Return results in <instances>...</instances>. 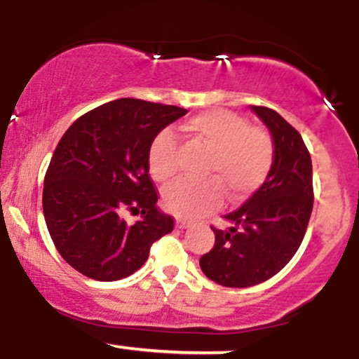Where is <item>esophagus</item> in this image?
<instances>
[{
    "mask_svg": "<svg viewBox=\"0 0 359 359\" xmlns=\"http://www.w3.org/2000/svg\"><path fill=\"white\" fill-rule=\"evenodd\" d=\"M189 224H191V222L185 221V219H177V221H175V226H177V228H179V229L189 228Z\"/></svg>",
    "mask_w": 359,
    "mask_h": 359,
    "instance_id": "obj_1",
    "label": "esophagus"
}]
</instances>
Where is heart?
Masks as SVG:
<instances>
[{
	"label": "heart",
	"instance_id": "heart-1",
	"mask_svg": "<svg viewBox=\"0 0 359 359\" xmlns=\"http://www.w3.org/2000/svg\"><path fill=\"white\" fill-rule=\"evenodd\" d=\"M184 137L208 148L204 180H177L163 191V205L179 217H199L222 203V187L231 201L258 191L270 175L275 160L273 138L265 128L248 125L229 109H208L185 119ZM177 137L156 133L148 147V168L156 182H168L177 174Z\"/></svg>",
	"mask_w": 359,
	"mask_h": 359
}]
</instances>
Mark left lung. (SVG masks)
Wrapping results in <instances>:
<instances>
[{
	"label": "left lung",
	"instance_id": "1",
	"mask_svg": "<svg viewBox=\"0 0 359 359\" xmlns=\"http://www.w3.org/2000/svg\"><path fill=\"white\" fill-rule=\"evenodd\" d=\"M251 109L269 126L275 160L262 187L224 216L231 228L211 226L216 241L199 265L222 287L245 288L277 275L297 253L314 205L312 160L300 133L277 111Z\"/></svg>",
	"mask_w": 359,
	"mask_h": 359
}]
</instances>
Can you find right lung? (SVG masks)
I'll return each mask as SVG.
<instances>
[{"instance_id":"right-lung-1","label":"right lung","mask_w":359,"mask_h":359,"mask_svg":"<svg viewBox=\"0 0 359 359\" xmlns=\"http://www.w3.org/2000/svg\"><path fill=\"white\" fill-rule=\"evenodd\" d=\"M187 113L179 106L123 97L82 114L60 138L43 184V216L60 257L86 277L114 282L135 273L151 245L174 229L156 209L148 147ZM123 208L142 211L128 225Z\"/></svg>"}]
</instances>
